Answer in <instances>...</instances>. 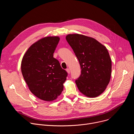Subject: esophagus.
Returning <instances> with one entry per match:
<instances>
[{
    "instance_id": "34e87169",
    "label": "esophagus",
    "mask_w": 134,
    "mask_h": 134,
    "mask_svg": "<svg viewBox=\"0 0 134 134\" xmlns=\"http://www.w3.org/2000/svg\"><path fill=\"white\" fill-rule=\"evenodd\" d=\"M66 71H67V72L68 74H69V73H70V69H69V68L66 69Z\"/></svg>"
}]
</instances>
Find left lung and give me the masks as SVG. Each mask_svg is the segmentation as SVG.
I'll return each instance as SVG.
<instances>
[{
    "mask_svg": "<svg viewBox=\"0 0 134 134\" xmlns=\"http://www.w3.org/2000/svg\"><path fill=\"white\" fill-rule=\"evenodd\" d=\"M66 39L81 66V75L75 80L79 90L87 97H98L110 80L112 66L108 50L97 40L85 35L68 34Z\"/></svg>",
    "mask_w": 134,
    "mask_h": 134,
    "instance_id": "1",
    "label": "left lung"
}]
</instances>
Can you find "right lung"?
Instances as JSON below:
<instances>
[{
  "mask_svg": "<svg viewBox=\"0 0 134 134\" xmlns=\"http://www.w3.org/2000/svg\"><path fill=\"white\" fill-rule=\"evenodd\" d=\"M60 40L48 36L33 44L23 57L21 71L30 91L46 101L55 100L63 91L68 75L53 53Z\"/></svg>",
  "mask_w": 134,
  "mask_h": 134,
  "instance_id": "obj_1",
  "label": "right lung"
}]
</instances>
